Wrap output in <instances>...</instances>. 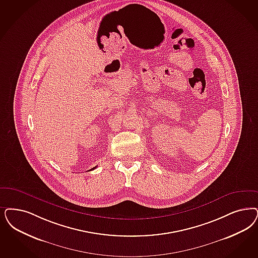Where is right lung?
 Masks as SVG:
<instances>
[{
  "instance_id": "add662e5",
  "label": "right lung",
  "mask_w": 258,
  "mask_h": 258,
  "mask_svg": "<svg viewBox=\"0 0 258 258\" xmlns=\"http://www.w3.org/2000/svg\"><path fill=\"white\" fill-rule=\"evenodd\" d=\"M96 169V167H94V168H92L91 169H89V170H92V169Z\"/></svg>"
}]
</instances>
